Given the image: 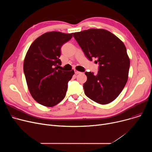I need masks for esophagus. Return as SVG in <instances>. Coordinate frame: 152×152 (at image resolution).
<instances>
[{
    "label": "esophagus",
    "mask_w": 152,
    "mask_h": 152,
    "mask_svg": "<svg viewBox=\"0 0 152 152\" xmlns=\"http://www.w3.org/2000/svg\"><path fill=\"white\" fill-rule=\"evenodd\" d=\"M75 74H76V75H77V74L81 73V72H80V71H77V70H76V69H75Z\"/></svg>",
    "instance_id": "obj_1"
}]
</instances>
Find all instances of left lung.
Segmentation results:
<instances>
[{"mask_svg": "<svg viewBox=\"0 0 152 152\" xmlns=\"http://www.w3.org/2000/svg\"><path fill=\"white\" fill-rule=\"evenodd\" d=\"M73 37L86 57L91 61L95 58L100 65L97 75L85 72L87 81L83 87L86 96L102 105L113 102L128 79L130 59L124 43L103 29L76 32Z\"/></svg>", "mask_w": 152, "mask_h": 152, "instance_id": "8db88e82", "label": "left lung"}]
</instances>
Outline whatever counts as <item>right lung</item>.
Masks as SVG:
<instances>
[{
	"label": "right lung",
	"instance_id": "add662e5",
	"mask_svg": "<svg viewBox=\"0 0 152 152\" xmlns=\"http://www.w3.org/2000/svg\"><path fill=\"white\" fill-rule=\"evenodd\" d=\"M73 34L48 32L37 37L29 48L23 70L29 91L39 104L52 107L65 97L68 83L75 71L58 69L61 64L59 58L62 45Z\"/></svg>",
	"mask_w": 152,
	"mask_h": 152
}]
</instances>
